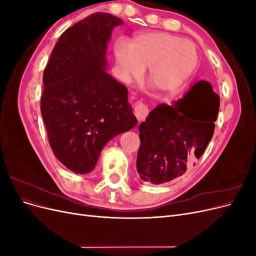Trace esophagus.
I'll list each match as a JSON object with an SVG mask.
<instances>
[{
    "label": "esophagus",
    "instance_id": "1",
    "mask_svg": "<svg viewBox=\"0 0 256 256\" xmlns=\"http://www.w3.org/2000/svg\"><path fill=\"white\" fill-rule=\"evenodd\" d=\"M134 115L138 118V120H144L146 118V116L148 115V108L143 102H138L136 106H134Z\"/></svg>",
    "mask_w": 256,
    "mask_h": 256
}]
</instances>
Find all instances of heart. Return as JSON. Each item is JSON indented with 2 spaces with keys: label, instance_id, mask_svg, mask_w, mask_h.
I'll use <instances>...</instances> for the list:
<instances>
[{
  "label": "heart",
  "instance_id": "1",
  "mask_svg": "<svg viewBox=\"0 0 256 256\" xmlns=\"http://www.w3.org/2000/svg\"><path fill=\"white\" fill-rule=\"evenodd\" d=\"M114 54L124 79L136 78L147 66L145 79L160 94L180 88L198 63L194 44L160 32L136 35L130 40L128 49L118 44Z\"/></svg>",
  "mask_w": 256,
  "mask_h": 256
}]
</instances>
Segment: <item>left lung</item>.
<instances>
[{
	"label": "left lung",
	"mask_w": 256,
	"mask_h": 256,
	"mask_svg": "<svg viewBox=\"0 0 256 256\" xmlns=\"http://www.w3.org/2000/svg\"><path fill=\"white\" fill-rule=\"evenodd\" d=\"M219 106L210 83L200 81L173 106L154 108L138 127L136 170L141 180L168 182L194 166L214 136Z\"/></svg>",
	"instance_id": "left-lung-1"
}]
</instances>
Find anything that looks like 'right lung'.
<instances>
[{"label":"right lung","mask_w":256,"mask_h":256,"mask_svg":"<svg viewBox=\"0 0 256 256\" xmlns=\"http://www.w3.org/2000/svg\"><path fill=\"white\" fill-rule=\"evenodd\" d=\"M122 21L95 12L60 35L44 70L40 111L56 157L70 171L94 170L111 138L136 125L128 90L106 72V42Z\"/></svg>","instance_id":"add662e5"}]
</instances>
